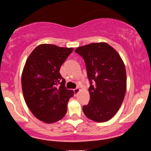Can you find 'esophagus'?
<instances>
[{
  "label": "esophagus",
  "instance_id": "obj_1",
  "mask_svg": "<svg viewBox=\"0 0 151 151\" xmlns=\"http://www.w3.org/2000/svg\"><path fill=\"white\" fill-rule=\"evenodd\" d=\"M80 91V89L79 88H76V89H74V96H76V95Z\"/></svg>",
  "mask_w": 151,
  "mask_h": 151
}]
</instances>
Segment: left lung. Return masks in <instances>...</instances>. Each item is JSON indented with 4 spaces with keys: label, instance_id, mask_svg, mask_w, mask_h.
<instances>
[{
    "label": "left lung",
    "instance_id": "obj_1",
    "mask_svg": "<svg viewBox=\"0 0 151 151\" xmlns=\"http://www.w3.org/2000/svg\"><path fill=\"white\" fill-rule=\"evenodd\" d=\"M75 52L85 62L90 81V101L83 106V112L96 122L110 120L119 111L126 94V72L122 59L106 42L91 43L77 47Z\"/></svg>",
    "mask_w": 151,
    "mask_h": 151
}]
</instances>
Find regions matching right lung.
<instances>
[{"mask_svg": "<svg viewBox=\"0 0 151 151\" xmlns=\"http://www.w3.org/2000/svg\"><path fill=\"white\" fill-rule=\"evenodd\" d=\"M73 48L42 44L26 60L21 84L24 99L30 111L39 120L52 124L65 116L74 91L65 87L60 73L62 64Z\"/></svg>", "mask_w": 151, "mask_h": 151, "instance_id": "obj_1", "label": "right lung"}]
</instances>
